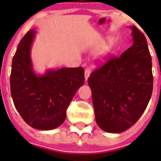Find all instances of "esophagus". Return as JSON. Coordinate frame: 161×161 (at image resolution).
I'll return each mask as SVG.
<instances>
[{"mask_svg":"<svg viewBox=\"0 0 161 161\" xmlns=\"http://www.w3.org/2000/svg\"><path fill=\"white\" fill-rule=\"evenodd\" d=\"M90 72H91V70H90V68H89V67H87V68H85V80H87L88 78H89V75H90Z\"/></svg>","mask_w":161,"mask_h":161,"instance_id":"esophagus-1","label":"esophagus"}]
</instances>
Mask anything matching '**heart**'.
I'll return each instance as SVG.
<instances>
[{"mask_svg": "<svg viewBox=\"0 0 161 161\" xmlns=\"http://www.w3.org/2000/svg\"><path fill=\"white\" fill-rule=\"evenodd\" d=\"M109 49H110V46H109V43H106L102 45L97 50V52H96V55H95V59H96V60L98 61V62H102V61L105 60L106 58L107 57Z\"/></svg>", "mask_w": 161, "mask_h": 161, "instance_id": "obj_1", "label": "heart"}]
</instances>
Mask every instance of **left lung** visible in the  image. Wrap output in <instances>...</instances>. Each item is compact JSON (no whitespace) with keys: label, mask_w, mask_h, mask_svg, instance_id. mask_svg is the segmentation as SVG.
I'll use <instances>...</instances> for the list:
<instances>
[{"label":"left lung","mask_w":161,"mask_h":161,"mask_svg":"<svg viewBox=\"0 0 161 161\" xmlns=\"http://www.w3.org/2000/svg\"><path fill=\"white\" fill-rule=\"evenodd\" d=\"M133 45L119 57H110L90 74L96 122L102 130L121 133L139 120L153 89L152 57L144 35L130 27Z\"/></svg>","instance_id":"8db88e82"}]
</instances>
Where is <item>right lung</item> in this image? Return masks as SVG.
I'll use <instances>...</instances> for the list:
<instances>
[{
	"instance_id": "obj_1",
	"label": "right lung",
	"mask_w": 161,
	"mask_h": 161,
	"mask_svg": "<svg viewBox=\"0 0 161 161\" xmlns=\"http://www.w3.org/2000/svg\"><path fill=\"white\" fill-rule=\"evenodd\" d=\"M33 30L22 38L13 58L10 91L15 108L33 128L49 130L60 126L77 89L85 83V70L62 68L38 76L32 68Z\"/></svg>"
}]
</instances>
